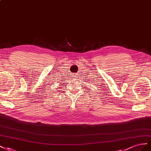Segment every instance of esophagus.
<instances>
[{"mask_svg":"<svg viewBox=\"0 0 151 151\" xmlns=\"http://www.w3.org/2000/svg\"><path fill=\"white\" fill-rule=\"evenodd\" d=\"M73 76H74V78H76V75H73Z\"/></svg>","mask_w":151,"mask_h":151,"instance_id":"esophagus-1","label":"esophagus"}]
</instances>
